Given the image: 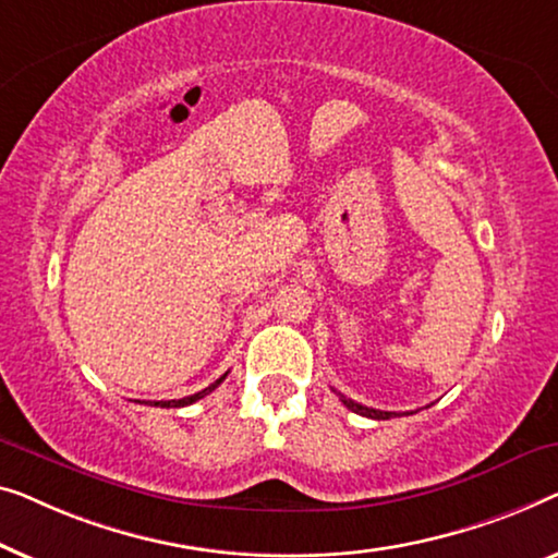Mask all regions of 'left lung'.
<instances>
[{"instance_id": "left-lung-1", "label": "left lung", "mask_w": 558, "mask_h": 558, "mask_svg": "<svg viewBox=\"0 0 558 558\" xmlns=\"http://www.w3.org/2000/svg\"><path fill=\"white\" fill-rule=\"evenodd\" d=\"M333 391H336V389H333ZM336 395H339L341 402L347 404L351 412L361 414V417H372V420H389L391 414H397V412H381V410H372V407H364V404H359V402H354V399H347V397L341 395V391H336Z\"/></svg>"}]
</instances>
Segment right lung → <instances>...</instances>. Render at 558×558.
I'll use <instances>...</instances> for the list:
<instances>
[{
    "label": "right lung",
    "mask_w": 558,
    "mask_h": 558,
    "mask_svg": "<svg viewBox=\"0 0 558 558\" xmlns=\"http://www.w3.org/2000/svg\"><path fill=\"white\" fill-rule=\"evenodd\" d=\"M227 376V374H225ZM225 376H219V379L215 381V384H209V387L207 389H202V391H197V395H192V397H184V399H169V402H154V407H167V410H169V407H186V404H194V402H197V399H202V397H207L209 395V391H215L217 387H219V384H222L225 381Z\"/></svg>",
    "instance_id": "1"
}]
</instances>
